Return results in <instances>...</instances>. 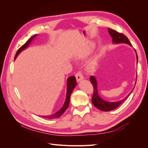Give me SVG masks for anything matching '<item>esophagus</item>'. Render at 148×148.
<instances>
[{
	"instance_id": "1",
	"label": "esophagus",
	"mask_w": 148,
	"mask_h": 148,
	"mask_svg": "<svg viewBox=\"0 0 148 148\" xmlns=\"http://www.w3.org/2000/svg\"><path fill=\"white\" fill-rule=\"evenodd\" d=\"M75 77H76V78H77V82H79L83 79V75L81 71H78L77 73H76Z\"/></svg>"
}]
</instances>
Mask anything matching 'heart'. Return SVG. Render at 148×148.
<instances>
[{"instance_id":"heart-1","label":"heart","mask_w":148,"mask_h":148,"mask_svg":"<svg viewBox=\"0 0 148 148\" xmlns=\"http://www.w3.org/2000/svg\"><path fill=\"white\" fill-rule=\"evenodd\" d=\"M94 48H95V46L91 44L90 46L84 51V54L85 56L89 54V53H91L93 51ZM97 63H98V58H95V59H92L90 62H89V64H88V68L90 70H92L97 66Z\"/></svg>"}]
</instances>
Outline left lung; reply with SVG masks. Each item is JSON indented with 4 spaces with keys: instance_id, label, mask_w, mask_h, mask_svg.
I'll list each match as a JSON object with an SVG mask.
<instances>
[{
    "instance_id": "1",
    "label": "left lung",
    "mask_w": 148,
    "mask_h": 148,
    "mask_svg": "<svg viewBox=\"0 0 148 148\" xmlns=\"http://www.w3.org/2000/svg\"><path fill=\"white\" fill-rule=\"evenodd\" d=\"M108 32L112 38V42L114 44H119L125 43V44H127L128 45L132 46V44L130 42L128 38L126 36L123 34L122 33H119V32H117V31H116L114 29H112L111 28H108ZM135 51L136 52L135 50ZM136 60H137V64H138V56H137L136 52ZM90 82L92 83L94 88V93H93L92 100H91L92 103L93 104V105L96 107H97L98 109H99L100 110H102V111H104V112L110 111V110L115 109L116 108H117L118 107H119L125 101V99H126L129 96V95H130L131 92L134 89L133 88L132 89V91L130 92L126 97L123 98V99L118 101H115V102H109V101H106L104 100L99 96V93H98V90H97V83L95 77H94V76H91Z\"/></svg>"
}]
</instances>
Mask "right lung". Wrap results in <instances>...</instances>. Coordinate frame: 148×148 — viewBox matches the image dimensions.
<instances>
[{
  "mask_svg": "<svg viewBox=\"0 0 148 148\" xmlns=\"http://www.w3.org/2000/svg\"><path fill=\"white\" fill-rule=\"evenodd\" d=\"M37 34H35L34 36H33L29 39H28L27 42H26L23 46H22L18 50L16 53L15 54V60L16 59V58L17 57V56H18L19 53L23 51L25 49H26L27 48L29 44L32 42L33 40L36 37ZM77 85V80H76L75 77L74 76H72V77H70L68 78H67V83H66V99L65 101L64 104L63 105V106L62 107V108L58 110L57 112H56V113L53 114L52 115H44V116H41V117L46 118V119H56V118H59L60 117V116L64 113V112L66 110V109L68 108L69 106V104H70V96L71 94L72 93L74 88H75V86Z\"/></svg>",
  "mask_w": 148,
  "mask_h": 148,
  "instance_id": "add662e5",
  "label": "right lung"
}]
</instances>
